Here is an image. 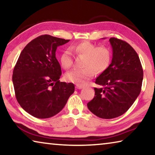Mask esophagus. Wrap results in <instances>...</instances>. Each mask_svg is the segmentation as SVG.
Instances as JSON below:
<instances>
[{
  "label": "esophagus",
  "mask_w": 155,
  "mask_h": 155,
  "mask_svg": "<svg viewBox=\"0 0 155 155\" xmlns=\"http://www.w3.org/2000/svg\"><path fill=\"white\" fill-rule=\"evenodd\" d=\"M76 88L78 89V90H81V89L83 88V85H76Z\"/></svg>",
  "instance_id": "34e87169"
}]
</instances>
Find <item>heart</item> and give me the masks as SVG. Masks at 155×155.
Masks as SVG:
<instances>
[{
  "mask_svg": "<svg viewBox=\"0 0 155 155\" xmlns=\"http://www.w3.org/2000/svg\"><path fill=\"white\" fill-rule=\"evenodd\" d=\"M70 50L78 56L85 57L82 70H75L65 74V79L71 83L85 85L93 77L94 72L99 74L107 69L111 63V51L104 46H97L88 41H81L70 47ZM60 63L65 70L73 65L72 56L69 51H65L60 55Z\"/></svg>",
  "mask_w": 155,
  "mask_h": 155,
  "instance_id": "obj_1",
  "label": "heart"
}]
</instances>
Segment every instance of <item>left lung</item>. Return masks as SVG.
Listing matches in <instances>:
<instances>
[{"label": "left lung", "instance_id": "left-lung-1", "mask_svg": "<svg viewBox=\"0 0 155 155\" xmlns=\"http://www.w3.org/2000/svg\"><path fill=\"white\" fill-rule=\"evenodd\" d=\"M113 50L111 64L96 78L95 96L87 107L101 118L112 119L128 111L140 95L143 69L137 52L129 44L109 39Z\"/></svg>", "mask_w": 155, "mask_h": 155}]
</instances>
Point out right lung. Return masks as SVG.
I'll use <instances>...</instances> for the list:
<instances>
[{
  "label": "right lung",
  "mask_w": 155,
  "mask_h": 155,
  "mask_svg": "<svg viewBox=\"0 0 155 155\" xmlns=\"http://www.w3.org/2000/svg\"><path fill=\"white\" fill-rule=\"evenodd\" d=\"M69 41L40 35L21 52L13 72V84L18 103L34 117L54 116L74 93V84L60 82L61 68L55 56L57 47Z\"/></svg>",
  "instance_id": "add662e5"
}]
</instances>
